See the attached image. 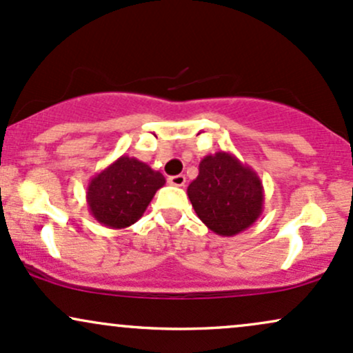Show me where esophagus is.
<instances>
[{
  "instance_id": "1",
  "label": "esophagus",
  "mask_w": 353,
  "mask_h": 353,
  "mask_svg": "<svg viewBox=\"0 0 353 353\" xmlns=\"http://www.w3.org/2000/svg\"><path fill=\"white\" fill-rule=\"evenodd\" d=\"M168 182L171 185H176V188H182L185 184V176H182V174H179V176H171Z\"/></svg>"
}]
</instances>
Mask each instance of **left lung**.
<instances>
[{
	"label": "left lung",
	"mask_w": 353,
	"mask_h": 353,
	"mask_svg": "<svg viewBox=\"0 0 353 353\" xmlns=\"http://www.w3.org/2000/svg\"><path fill=\"white\" fill-rule=\"evenodd\" d=\"M197 217L217 236L232 237L257 222L264 210V185L250 165L232 152L209 154L188 188Z\"/></svg>",
	"instance_id": "1"
}]
</instances>
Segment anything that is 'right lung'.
<instances>
[{"mask_svg":"<svg viewBox=\"0 0 353 353\" xmlns=\"http://www.w3.org/2000/svg\"><path fill=\"white\" fill-rule=\"evenodd\" d=\"M164 176L136 157L123 154L88 184L89 214L109 229H125L143 217Z\"/></svg>","mask_w":353,"mask_h":353,"instance_id":"1","label":"right lung"}]
</instances>
